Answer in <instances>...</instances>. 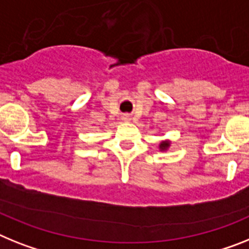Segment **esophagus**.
Masks as SVG:
<instances>
[{"label":"esophagus","mask_w":249,"mask_h":249,"mask_svg":"<svg viewBox=\"0 0 249 249\" xmlns=\"http://www.w3.org/2000/svg\"><path fill=\"white\" fill-rule=\"evenodd\" d=\"M122 120L123 121H129V116H128V114H123Z\"/></svg>","instance_id":"1"}]
</instances>
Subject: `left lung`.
<instances>
[{"mask_svg":"<svg viewBox=\"0 0 249 249\" xmlns=\"http://www.w3.org/2000/svg\"><path fill=\"white\" fill-rule=\"evenodd\" d=\"M167 146H169V143H167V142H163V143H161V148H162V150L163 148H166Z\"/></svg>","mask_w":249,"mask_h":249,"instance_id":"8db88e82","label":"left lung"}]
</instances>
